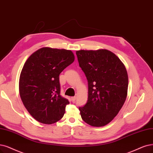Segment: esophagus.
Here are the masks:
<instances>
[{"label":"esophagus","mask_w":153,"mask_h":153,"mask_svg":"<svg viewBox=\"0 0 153 153\" xmlns=\"http://www.w3.org/2000/svg\"><path fill=\"white\" fill-rule=\"evenodd\" d=\"M76 97H73L71 98V100H72V102H74V101H76Z\"/></svg>","instance_id":"1"}]
</instances>
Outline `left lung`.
Instances as JSON below:
<instances>
[{"mask_svg":"<svg viewBox=\"0 0 153 153\" xmlns=\"http://www.w3.org/2000/svg\"><path fill=\"white\" fill-rule=\"evenodd\" d=\"M80 67L88 82V100L79 107L82 119L93 127H103L117 116L126 100L128 74L118 56L106 49L77 50Z\"/></svg>","mask_w":153,"mask_h":153,"instance_id":"8db88e82","label":"left lung"}]
</instances>
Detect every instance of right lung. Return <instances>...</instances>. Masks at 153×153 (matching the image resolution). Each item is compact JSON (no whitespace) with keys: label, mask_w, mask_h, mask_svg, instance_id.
<instances>
[{"label":"right lung","mask_w":153,"mask_h":153,"mask_svg":"<svg viewBox=\"0 0 153 153\" xmlns=\"http://www.w3.org/2000/svg\"><path fill=\"white\" fill-rule=\"evenodd\" d=\"M74 59L71 50L43 47L26 61L19 77V94L38 122L49 125L63 117L69 102L60 94L59 75Z\"/></svg>","instance_id":"1"}]
</instances>
